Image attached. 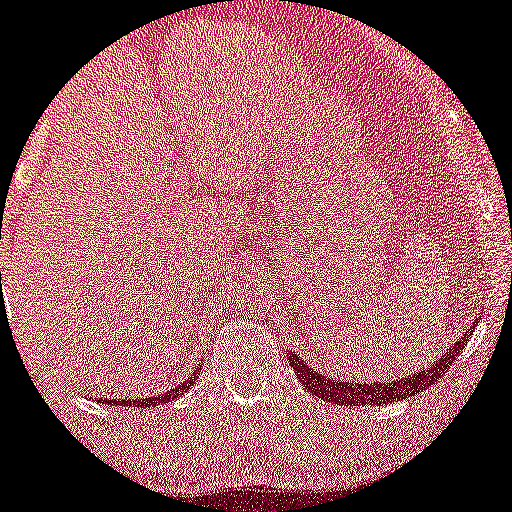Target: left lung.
<instances>
[{
    "mask_svg": "<svg viewBox=\"0 0 512 512\" xmlns=\"http://www.w3.org/2000/svg\"><path fill=\"white\" fill-rule=\"evenodd\" d=\"M471 338V333H464L462 338L452 345V350L445 352L440 359H435V364L428 372H418L408 379H396V381H379V384H359V381H338V379H325L323 374L316 369H308L306 362L289 352V364L294 367V374L299 376V381L306 386L313 396H318L320 401L338 403V406H386V403L403 401L408 396H418L420 391L430 389L442 374L452 367V362L457 359L459 352L464 350V342Z\"/></svg>",
    "mask_w": 512,
    "mask_h": 512,
    "instance_id": "1",
    "label": "left lung"
}]
</instances>
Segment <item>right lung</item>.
<instances>
[{"mask_svg":"<svg viewBox=\"0 0 512 512\" xmlns=\"http://www.w3.org/2000/svg\"><path fill=\"white\" fill-rule=\"evenodd\" d=\"M196 374L199 372H194L192 376H189L187 381H182V384L177 386V389H172V391H167V393H162V396H150V398H126V401H114V398H109V401L106 403H119V406H138V408H150V406H157V403H170L172 398H177L179 393H184L189 389V386L194 384V379H196Z\"/></svg>","mask_w":512,"mask_h":512,"instance_id":"right-lung-1","label":"right lung"}]
</instances>
